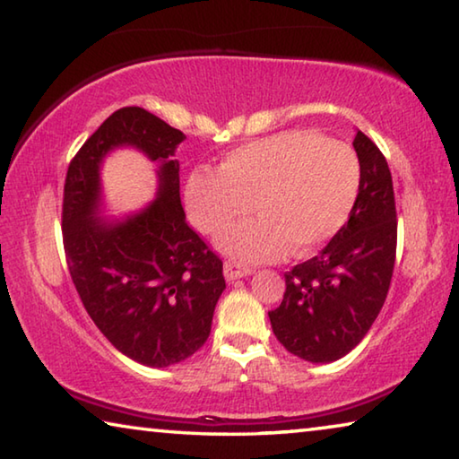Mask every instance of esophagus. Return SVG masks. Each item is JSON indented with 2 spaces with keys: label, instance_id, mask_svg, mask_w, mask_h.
Instances as JSON below:
<instances>
[{
  "label": "esophagus",
  "instance_id": "1",
  "mask_svg": "<svg viewBox=\"0 0 459 459\" xmlns=\"http://www.w3.org/2000/svg\"><path fill=\"white\" fill-rule=\"evenodd\" d=\"M253 271L245 265H240V263H230V261L224 263V277H227V281H235V279L247 277Z\"/></svg>",
  "mask_w": 459,
  "mask_h": 459
}]
</instances>
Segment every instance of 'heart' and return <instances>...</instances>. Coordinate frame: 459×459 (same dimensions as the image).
Returning <instances> with one entry per match:
<instances>
[{"mask_svg":"<svg viewBox=\"0 0 459 459\" xmlns=\"http://www.w3.org/2000/svg\"><path fill=\"white\" fill-rule=\"evenodd\" d=\"M360 190L359 155L344 142L316 131H281L240 145L219 172L196 169L186 182V208L200 232L214 237L251 211L247 221L219 238L230 259L267 263L287 248L307 255L344 227Z\"/></svg>","mask_w":459,"mask_h":459,"instance_id":"1","label":"heart"}]
</instances>
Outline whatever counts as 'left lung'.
Instances as JSON below:
<instances>
[{"label": "left lung", "mask_w": 459, "mask_h": 459, "mask_svg": "<svg viewBox=\"0 0 459 459\" xmlns=\"http://www.w3.org/2000/svg\"><path fill=\"white\" fill-rule=\"evenodd\" d=\"M360 190L348 222L320 255L285 273L281 306L271 328L287 352L325 364L367 336L383 307L397 253V211L391 169L370 139L356 131Z\"/></svg>", "instance_id": "left-lung-1"}]
</instances>
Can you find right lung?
<instances>
[{"label": "right lung", "instance_id": "1", "mask_svg": "<svg viewBox=\"0 0 459 459\" xmlns=\"http://www.w3.org/2000/svg\"><path fill=\"white\" fill-rule=\"evenodd\" d=\"M186 139L142 107H123L74 155L62 202V238L73 283L103 336L152 368H166L208 340L224 291L222 261L188 222L180 200ZM119 146L159 164L156 200L121 220H103L100 166Z\"/></svg>", "mask_w": 459, "mask_h": 459}]
</instances>
